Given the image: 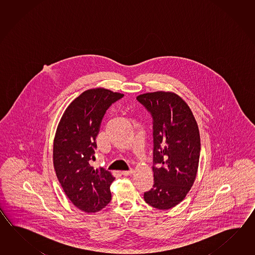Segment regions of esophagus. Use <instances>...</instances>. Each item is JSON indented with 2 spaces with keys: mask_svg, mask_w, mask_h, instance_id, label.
<instances>
[{
  "mask_svg": "<svg viewBox=\"0 0 255 255\" xmlns=\"http://www.w3.org/2000/svg\"><path fill=\"white\" fill-rule=\"evenodd\" d=\"M134 173V169H129V170H124V171H122V174L124 175V176H129L131 174Z\"/></svg>",
  "mask_w": 255,
  "mask_h": 255,
  "instance_id": "34e87169",
  "label": "esophagus"
}]
</instances>
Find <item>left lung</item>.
I'll return each instance as SVG.
<instances>
[{
  "mask_svg": "<svg viewBox=\"0 0 255 255\" xmlns=\"http://www.w3.org/2000/svg\"><path fill=\"white\" fill-rule=\"evenodd\" d=\"M153 118L154 185L144 200L157 210L183 201L198 172L201 137L190 107L173 92L146 93L136 97Z\"/></svg>",
  "mask_w": 255,
  "mask_h": 255,
  "instance_id": "8db88e82",
  "label": "left lung"
}]
</instances>
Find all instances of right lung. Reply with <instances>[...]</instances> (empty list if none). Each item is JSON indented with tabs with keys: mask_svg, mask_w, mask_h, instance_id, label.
I'll use <instances>...</instances> for the list:
<instances>
[{
	"mask_svg": "<svg viewBox=\"0 0 255 255\" xmlns=\"http://www.w3.org/2000/svg\"><path fill=\"white\" fill-rule=\"evenodd\" d=\"M123 96L103 87L88 89L71 102L57 126L54 170L65 195L82 212H99L111 201L114 176L105 168H93L91 162L104 115Z\"/></svg>",
	"mask_w": 255,
	"mask_h": 255,
	"instance_id": "add662e5",
	"label": "right lung"
}]
</instances>
